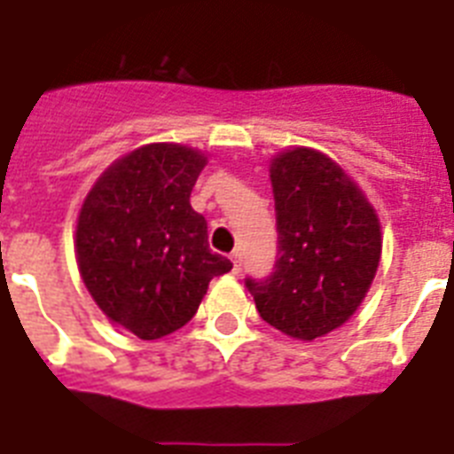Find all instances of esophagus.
I'll list each match as a JSON object with an SVG mask.
<instances>
[{"mask_svg":"<svg viewBox=\"0 0 454 454\" xmlns=\"http://www.w3.org/2000/svg\"><path fill=\"white\" fill-rule=\"evenodd\" d=\"M231 262H233V273H240L242 262H240V254H238V252H233V256H231Z\"/></svg>","mask_w":454,"mask_h":454,"instance_id":"obj_1","label":"esophagus"}]
</instances>
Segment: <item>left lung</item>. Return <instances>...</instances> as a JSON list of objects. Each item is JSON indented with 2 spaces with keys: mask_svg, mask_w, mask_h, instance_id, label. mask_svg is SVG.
<instances>
[{
  "mask_svg": "<svg viewBox=\"0 0 454 454\" xmlns=\"http://www.w3.org/2000/svg\"><path fill=\"white\" fill-rule=\"evenodd\" d=\"M278 259L245 278L259 316L294 339L323 337L356 313L381 254L377 214L344 169L310 148L273 160Z\"/></svg>",
  "mask_w": 454,
  "mask_h": 454,
  "instance_id": "left-lung-1",
  "label": "left lung"
}]
</instances>
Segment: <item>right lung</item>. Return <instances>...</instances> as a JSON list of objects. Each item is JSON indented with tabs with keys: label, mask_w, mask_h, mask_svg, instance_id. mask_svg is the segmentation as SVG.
<instances>
[{
	"label": "right lung",
	"mask_w": 454,
	"mask_h": 454,
	"mask_svg": "<svg viewBox=\"0 0 454 454\" xmlns=\"http://www.w3.org/2000/svg\"><path fill=\"white\" fill-rule=\"evenodd\" d=\"M200 153L153 144L129 153L91 188L77 221V263L98 309L138 339L184 327L214 276L233 269L207 242L191 207Z\"/></svg>",
	"instance_id": "right-lung-1"
}]
</instances>
